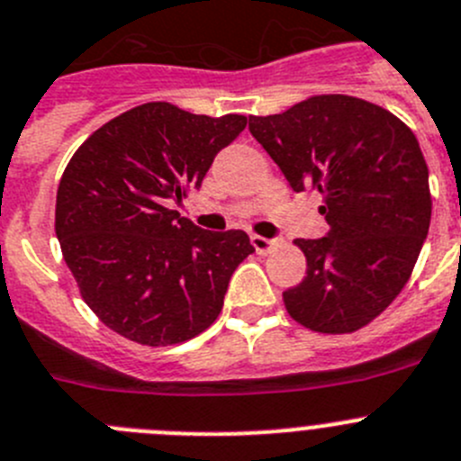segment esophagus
<instances>
[{"instance_id":"esophagus-1","label":"esophagus","mask_w":461,"mask_h":461,"mask_svg":"<svg viewBox=\"0 0 461 461\" xmlns=\"http://www.w3.org/2000/svg\"><path fill=\"white\" fill-rule=\"evenodd\" d=\"M250 243L259 255H268V252H273L275 248H277V240L275 239H266V236H257V234L250 236Z\"/></svg>"}]
</instances>
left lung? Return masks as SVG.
Listing matches in <instances>:
<instances>
[{
    "label": "left lung",
    "instance_id": "left-lung-1",
    "mask_svg": "<svg viewBox=\"0 0 461 461\" xmlns=\"http://www.w3.org/2000/svg\"><path fill=\"white\" fill-rule=\"evenodd\" d=\"M250 131L294 191L321 193L330 225L322 239L295 240L307 277L284 291V307L313 332H357L402 291L428 236L432 197L414 131L350 95L250 115Z\"/></svg>",
    "mask_w": 461,
    "mask_h": 461
}]
</instances>
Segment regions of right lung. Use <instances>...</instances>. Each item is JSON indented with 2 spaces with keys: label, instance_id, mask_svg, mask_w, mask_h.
<instances>
[{
  "label": "right lung",
  "instance_id": "right-lung-1",
  "mask_svg": "<svg viewBox=\"0 0 461 461\" xmlns=\"http://www.w3.org/2000/svg\"><path fill=\"white\" fill-rule=\"evenodd\" d=\"M248 118L148 102L102 124L56 191V236L84 303L140 346H175L222 309L236 266L255 252L240 230L206 231L172 209L200 188Z\"/></svg>",
  "mask_w": 461,
  "mask_h": 461
}]
</instances>
